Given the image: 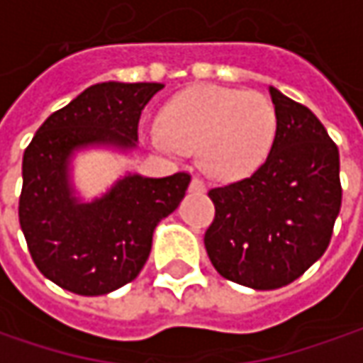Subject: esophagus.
<instances>
[{
  "label": "esophagus",
  "mask_w": 363,
  "mask_h": 363,
  "mask_svg": "<svg viewBox=\"0 0 363 363\" xmlns=\"http://www.w3.org/2000/svg\"><path fill=\"white\" fill-rule=\"evenodd\" d=\"M191 191L193 193H205V182L201 181V179H193L191 181Z\"/></svg>",
  "instance_id": "34e87169"
}]
</instances>
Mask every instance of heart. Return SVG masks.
<instances>
[{"label": "heart", "instance_id": "b5f03b06", "mask_svg": "<svg viewBox=\"0 0 363 363\" xmlns=\"http://www.w3.org/2000/svg\"><path fill=\"white\" fill-rule=\"evenodd\" d=\"M278 128L274 103L258 91L197 85L166 103L152 146L166 156L197 152L215 181L254 174L272 150Z\"/></svg>", "mask_w": 363, "mask_h": 363}]
</instances>
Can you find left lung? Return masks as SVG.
Segmentation results:
<instances>
[{"instance_id":"1","label":"left lung","mask_w":363,"mask_h":363,"mask_svg":"<svg viewBox=\"0 0 363 363\" xmlns=\"http://www.w3.org/2000/svg\"><path fill=\"white\" fill-rule=\"evenodd\" d=\"M278 128L266 162L209 191L205 250L215 270L254 291L291 284L325 254L341 209L339 150L323 123L270 87Z\"/></svg>"}]
</instances>
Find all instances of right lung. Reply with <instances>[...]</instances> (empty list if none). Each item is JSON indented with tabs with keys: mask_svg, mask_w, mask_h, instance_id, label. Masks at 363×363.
I'll list each match as a JSON object with an SVG mask.
<instances>
[{
	"mask_svg": "<svg viewBox=\"0 0 363 363\" xmlns=\"http://www.w3.org/2000/svg\"><path fill=\"white\" fill-rule=\"evenodd\" d=\"M162 83H97L38 128L22 160L20 225L38 270L65 291L99 296L132 282L152 250L156 225L181 205L191 177L125 172L83 199L74 158L87 150L138 148V121Z\"/></svg>",
	"mask_w": 363,
	"mask_h": 363,
	"instance_id": "right-lung-1",
	"label": "right lung"
}]
</instances>
